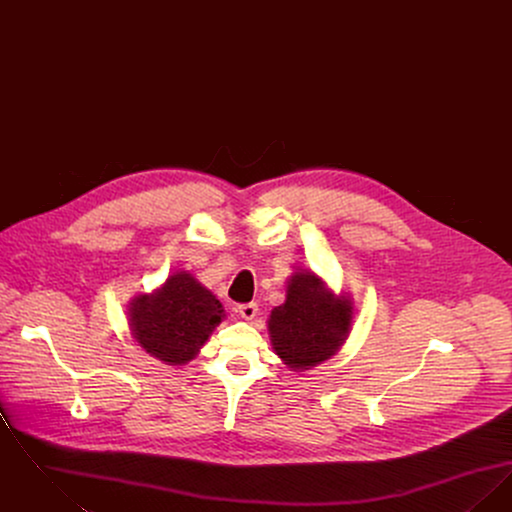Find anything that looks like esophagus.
Instances as JSON below:
<instances>
[{
  "instance_id": "esophagus-1",
  "label": "esophagus",
  "mask_w": 512,
  "mask_h": 512,
  "mask_svg": "<svg viewBox=\"0 0 512 512\" xmlns=\"http://www.w3.org/2000/svg\"><path fill=\"white\" fill-rule=\"evenodd\" d=\"M257 311H259L257 303L238 305V313H240V317L244 318V320H253V318L257 317Z\"/></svg>"
}]
</instances>
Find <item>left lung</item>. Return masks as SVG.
Masks as SVG:
<instances>
[{"instance_id":"obj_1","label":"left lung","mask_w":512,"mask_h":512,"mask_svg":"<svg viewBox=\"0 0 512 512\" xmlns=\"http://www.w3.org/2000/svg\"><path fill=\"white\" fill-rule=\"evenodd\" d=\"M353 315L349 293L332 292L313 270L301 268L288 280L286 301L268 317V338L290 370H311L340 351Z\"/></svg>"}]
</instances>
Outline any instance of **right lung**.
<instances>
[{
  "label": "right lung",
  "mask_w": 512,
  "mask_h": 512,
  "mask_svg": "<svg viewBox=\"0 0 512 512\" xmlns=\"http://www.w3.org/2000/svg\"><path fill=\"white\" fill-rule=\"evenodd\" d=\"M226 318L224 307L192 272L178 270L151 293L128 303V326L147 355L165 365H188Z\"/></svg>",
  "instance_id": "right-lung-1"
}]
</instances>
